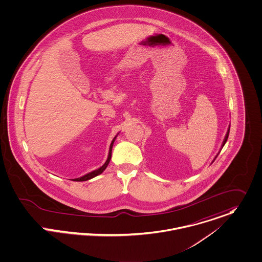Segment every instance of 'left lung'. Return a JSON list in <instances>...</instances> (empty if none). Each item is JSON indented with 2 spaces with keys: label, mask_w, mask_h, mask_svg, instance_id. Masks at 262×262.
Returning a JSON list of instances; mask_svg holds the SVG:
<instances>
[{
  "label": "left lung",
  "mask_w": 262,
  "mask_h": 262,
  "mask_svg": "<svg viewBox=\"0 0 262 262\" xmlns=\"http://www.w3.org/2000/svg\"><path fill=\"white\" fill-rule=\"evenodd\" d=\"M229 130H230V127H228V130H227V133H226V136H225V138H224V141H223V143H222V145H221V149H222V147L224 146V145L226 144V142H227V140H228V136H229ZM221 149H220V151H221ZM219 151V152H220ZM219 152H218V155H219ZM217 155V156H218ZM217 156L215 157V159L217 158ZM215 159H214V161H215Z\"/></svg>",
  "instance_id": "8db88e82"
}]
</instances>
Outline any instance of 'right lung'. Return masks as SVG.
Here are the masks:
<instances>
[{
    "mask_svg": "<svg viewBox=\"0 0 262 262\" xmlns=\"http://www.w3.org/2000/svg\"><path fill=\"white\" fill-rule=\"evenodd\" d=\"M117 136H116L115 138H114V140H113V142H112V144H111V146H110V151H108V157H107V160H106V162L99 168V169H97V170H94V171H92V172H90V173H88V174H84V176H82V177H80V178H77V179H73V181H76V182H82V181H88V180H90V179H92V178H94V177H96V176H98V174H101L105 169H106V167H107V165L110 164V161H111V159H112V150H113V145H114V143H115V141H116V139H117Z\"/></svg>",
    "mask_w": 262,
    "mask_h": 262,
    "instance_id": "right-lung-1",
    "label": "right lung"
}]
</instances>
